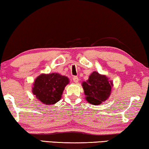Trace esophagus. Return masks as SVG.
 Wrapping results in <instances>:
<instances>
[{"mask_svg":"<svg viewBox=\"0 0 149 149\" xmlns=\"http://www.w3.org/2000/svg\"><path fill=\"white\" fill-rule=\"evenodd\" d=\"M73 81L75 83H77L79 82V77H73Z\"/></svg>","mask_w":149,"mask_h":149,"instance_id":"obj_1","label":"esophagus"}]
</instances>
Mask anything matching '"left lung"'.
Returning a JSON list of instances; mask_svg holds the SVG:
<instances>
[{
	"label": "left lung",
	"mask_w": 149,
	"mask_h": 149,
	"mask_svg": "<svg viewBox=\"0 0 149 149\" xmlns=\"http://www.w3.org/2000/svg\"><path fill=\"white\" fill-rule=\"evenodd\" d=\"M85 100L91 104L100 105L103 101L108 100L111 95L113 81L109 80L106 75L101 74L94 71L87 81L82 83Z\"/></svg>",
	"instance_id": "8db88e82"
}]
</instances>
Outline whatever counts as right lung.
Returning <instances> with one entry per match:
<instances>
[{"label":"right lung","instance_id":"add662e5","mask_svg":"<svg viewBox=\"0 0 149 149\" xmlns=\"http://www.w3.org/2000/svg\"><path fill=\"white\" fill-rule=\"evenodd\" d=\"M69 82L67 77L58 73L42 74L34 81L32 93L43 104L53 105L62 98L64 88Z\"/></svg>","mask_w":149,"mask_h":149}]
</instances>
